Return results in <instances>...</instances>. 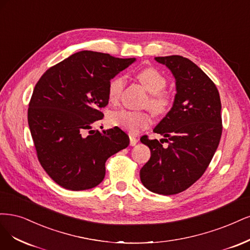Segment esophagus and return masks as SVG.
Here are the masks:
<instances>
[{
    "label": "esophagus",
    "mask_w": 250,
    "mask_h": 250,
    "mask_svg": "<svg viewBox=\"0 0 250 250\" xmlns=\"http://www.w3.org/2000/svg\"><path fill=\"white\" fill-rule=\"evenodd\" d=\"M137 142H138V140H137V138H136L135 136H133V135L131 134V135H130V144H131V146H136Z\"/></svg>",
    "instance_id": "obj_1"
}]
</instances>
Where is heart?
I'll use <instances>...</instances> for the list:
<instances>
[{
	"instance_id": "heart-1",
	"label": "heart",
	"mask_w": 250,
	"mask_h": 250,
	"mask_svg": "<svg viewBox=\"0 0 250 250\" xmlns=\"http://www.w3.org/2000/svg\"><path fill=\"white\" fill-rule=\"evenodd\" d=\"M136 79L150 93L147 107L152 113L162 115L170 110L173 104L172 94L165 90L166 78L154 67H146L135 74ZM125 80L123 76H116L110 80L108 84V98L111 103H116L122 94ZM110 123L115 126L123 127L132 134L146 130L150 124V116L147 112L118 110L112 112Z\"/></svg>"
}]
</instances>
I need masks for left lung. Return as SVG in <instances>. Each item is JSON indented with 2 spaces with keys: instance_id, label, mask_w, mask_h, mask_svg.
Instances as JSON below:
<instances>
[{
  "instance_id": "left-lung-1",
  "label": "left lung",
  "mask_w": 250,
  "mask_h": 250,
  "mask_svg": "<svg viewBox=\"0 0 250 250\" xmlns=\"http://www.w3.org/2000/svg\"><path fill=\"white\" fill-rule=\"evenodd\" d=\"M155 59L171 70L176 94L171 110L154 128L165 139L141 137L150 159L140 169V180L151 192L172 195L192 186L212 161L222 134L221 102L214 82L191 60L178 55Z\"/></svg>"
}]
</instances>
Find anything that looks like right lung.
Listing matches in <instances>:
<instances>
[{
    "instance_id": "1",
    "label": "right lung",
    "mask_w": 250,
    "mask_h": 250,
    "mask_svg": "<svg viewBox=\"0 0 250 250\" xmlns=\"http://www.w3.org/2000/svg\"><path fill=\"white\" fill-rule=\"evenodd\" d=\"M135 60L82 51L50 67L36 83L28 124L39 163L59 186L71 191L98 186L108 158L128 146L118 126L103 133L92 127L104 117L110 80Z\"/></svg>"
}]
</instances>
